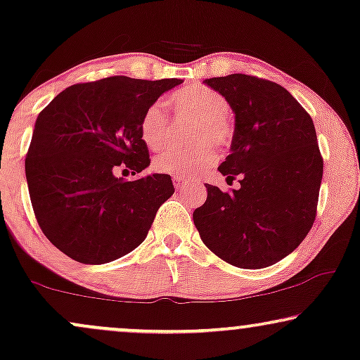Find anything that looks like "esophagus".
<instances>
[{
	"label": "esophagus",
	"mask_w": 360,
	"mask_h": 360,
	"mask_svg": "<svg viewBox=\"0 0 360 360\" xmlns=\"http://www.w3.org/2000/svg\"><path fill=\"white\" fill-rule=\"evenodd\" d=\"M184 184H185V179H184V176H180V175H174V185L176 186V188H180V186H184Z\"/></svg>",
	"instance_id": "34e87169"
}]
</instances>
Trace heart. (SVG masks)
<instances>
[{"label":"heart","mask_w":360,"mask_h":360,"mask_svg":"<svg viewBox=\"0 0 360 360\" xmlns=\"http://www.w3.org/2000/svg\"><path fill=\"white\" fill-rule=\"evenodd\" d=\"M169 105L176 116L195 117L191 131V147H167L154 159V169L162 174L190 176L203 174L216 164L218 147H228L233 142L234 129L228 120L229 103L213 88L205 85H186L169 96ZM169 132V116L159 103L147 108L141 120V136L152 150L164 146Z\"/></svg>","instance_id":"b5f03b06"}]
</instances>
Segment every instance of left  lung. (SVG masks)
Returning a JSON list of instances; mask_svg holds the SVG:
<instances>
[{
    "label": "left lung",
    "instance_id": "8db88e82",
    "mask_svg": "<svg viewBox=\"0 0 360 360\" xmlns=\"http://www.w3.org/2000/svg\"><path fill=\"white\" fill-rule=\"evenodd\" d=\"M236 115L231 154L218 167L239 190L206 185L193 211L211 252L240 269H262L302 244L316 218L323 157L311 116L278 83L233 73L205 80Z\"/></svg>",
    "mask_w": 360,
    "mask_h": 360
}]
</instances>
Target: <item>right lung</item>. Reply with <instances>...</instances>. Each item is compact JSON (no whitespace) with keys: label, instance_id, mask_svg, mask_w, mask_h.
Returning <instances> with one entry per match:
<instances>
[{"label":"right lung","instance_id":"1","mask_svg":"<svg viewBox=\"0 0 360 360\" xmlns=\"http://www.w3.org/2000/svg\"><path fill=\"white\" fill-rule=\"evenodd\" d=\"M179 78L108 77L77 83L39 112L26 154L29 196L39 228L82 264H106L146 239L157 210L174 195L170 175L126 181L149 167L141 120Z\"/></svg>","mask_w":360,"mask_h":360}]
</instances>
